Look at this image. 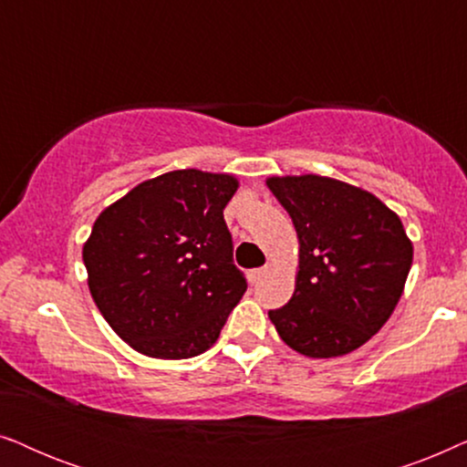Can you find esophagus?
Masks as SVG:
<instances>
[{
	"mask_svg": "<svg viewBox=\"0 0 467 467\" xmlns=\"http://www.w3.org/2000/svg\"><path fill=\"white\" fill-rule=\"evenodd\" d=\"M267 272V267H257V270H251L248 272V278H251V283H257V280L264 276V274Z\"/></svg>",
	"mask_w": 467,
	"mask_h": 467,
	"instance_id": "obj_1",
	"label": "esophagus"
}]
</instances>
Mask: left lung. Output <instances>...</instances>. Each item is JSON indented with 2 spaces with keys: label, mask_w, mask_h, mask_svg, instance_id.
<instances>
[{
  "label": "left lung",
  "mask_w": 467,
  "mask_h": 467,
  "mask_svg": "<svg viewBox=\"0 0 467 467\" xmlns=\"http://www.w3.org/2000/svg\"><path fill=\"white\" fill-rule=\"evenodd\" d=\"M299 238L293 297L270 310L278 336L327 359L366 344L398 306L412 265L400 216L379 197L325 176L270 178Z\"/></svg>",
  "instance_id": "8db88e82"
}]
</instances>
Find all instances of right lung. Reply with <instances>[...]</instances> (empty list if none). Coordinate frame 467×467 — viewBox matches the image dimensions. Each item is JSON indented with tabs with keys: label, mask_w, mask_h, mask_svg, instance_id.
Segmentation results:
<instances>
[{
	"label": "right lung",
	"mask_w": 467,
	"mask_h": 467,
	"mask_svg": "<svg viewBox=\"0 0 467 467\" xmlns=\"http://www.w3.org/2000/svg\"><path fill=\"white\" fill-rule=\"evenodd\" d=\"M238 181L176 170L108 206L82 248L88 289L138 353L189 359L219 337L246 291L223 210Z\"/></svg>",
	"instance_id": "obj_1"
}]
</instances>
